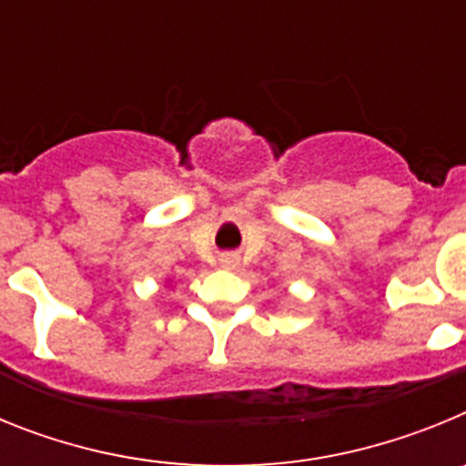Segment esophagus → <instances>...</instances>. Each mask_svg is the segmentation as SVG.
<instances>
[{
	"label": "esophagus",
	"mask_w": 466,
	"mask_h": 466,
	"mask_svg": "<svg viewBox=\"0 0 466 466\" xmlns=\"http://www.w3.org/2000/svg\"><path fill=\"white\" fill-rule=\"evenodd\" d=\"M219 266L226 270H236L238 266H240V257H238V254H221Z\"/></svg>",
	"instance_id": "obj_1"
}]
</instances>
